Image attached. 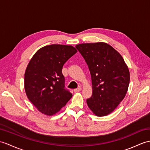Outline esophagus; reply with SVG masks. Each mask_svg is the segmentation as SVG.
<instances>
[{
    "label": "esophagus",
    "instance_id": "esophagus-1",
    "mask_svg": "<svg viewBox=\"0 0 150 150\" xmlns=\"http://www.w3.org/2000/svg\"><path fill=\"white\" fill-rule=\"evenodd\" d=\"M81 87H79L78 88L74 89V91L75 92H79V91H81Z\"/></svg>",
    "mask_w": 150,
    "mask_h": 150
}]
</instances>
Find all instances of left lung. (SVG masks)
<instances>
[{"label":"left lung","mask_w":150,"mask_h":150,"mask_svg":"<svg viewBox=\"0 0 150 150\" xmlns=\"http://www.w3.org/2000/svg\"><path fill=\"white\" fill-rule=\"evenodd\" d=\"M88 64L93 94L86 102L98 116L111 113L125 98L130 72L122 56L105 43H82L75 46Z\"/></svg>","instance_id":"8db88e82"}]
</instances>
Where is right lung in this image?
<instances>
[{
	"instance_id": "right-lung-1",
	"label": "right lung",
	"mask_w": 150,
	"mask_h": 150,
	"mask_svg": "<svg viewBox=\"0 0 150 150\" xmlns=\"http://www.w3.org/2000/svg\"><path fill=\"white\" fill-rule=\"evenodd\" d=\"M76 52L70 45H47L38 50L28 64L24 78L26 95L43 114L57 113L72 97L65 88L62 69Z\"/></svg>"
}]
</instances>
